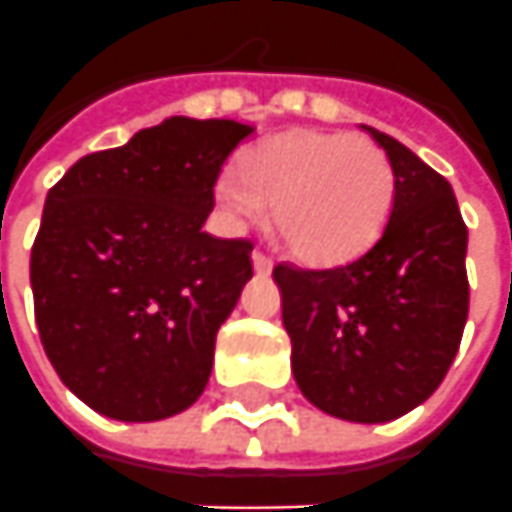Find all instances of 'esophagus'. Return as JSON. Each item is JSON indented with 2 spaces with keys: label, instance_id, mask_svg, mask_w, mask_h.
I'll return each mask as SVG.
<instances>
[{
  "label": "esophagus",
  "instance_id": "esophagus-1",
  "mask_svg": "<svg viewBox=\"0 0 512 512\" xmlns=\"http://www.w3.org/2000/svg\"><path fill=\"white\" fill-rule=\"evenodd\" d=\"M270 267H273V259H270L264 250L259 248L253 250V270H256L259 276H267V273H270Z\"/></svg>",
  "mask_w": 512,
  "mask_h": 512
}]
</instances>
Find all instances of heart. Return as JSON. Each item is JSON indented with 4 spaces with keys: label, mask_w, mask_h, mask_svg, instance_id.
I'll return each instance as SVG.
<instances>
[{
    "label": "heart",
    "mask_w": 512,
    "mask_h": 512,
    "mask_svg": "<svg viewBox=\"0 0 512 512\" xmlns=\"http://www.w3.org/2000/svg\"><path fill=\"white\" fill-rule=\"evenodd\" d=\"M217 203L236 222L270 220L284 245L312 264L357 256L382 234L396 197L390 158L368 139L287 130L242 153L217 181Z\"/></svg>",
    "instance_id": "obj_1"
}]
</instances>
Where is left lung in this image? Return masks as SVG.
I'll return each mask as SVG.
<instances>
[{
	"mask_svg": "<svg viewBox=\"0 0 512 512\" xmlns=\"http://www.w3.org/2000/svg\"><path fill=\"white\" fill-rule=\"evenodd\" d=\"M396 197L382 234L351 262L273 267L292 373L317 410L384 424L449 373L468 317V228L451 183L382 130Z\"/></svg>",
	"mask_w": 512,
	"mask_h": 512,
	"instance_id": "left-lung-1",
	"label": "left lung"
}]
</instances>
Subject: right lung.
I'll return each instance as SVG.
<instances>
[{
	"instance_id": "obj_1",
	"label": "right lung",
	"mask_w": 512,
	"mask_h": 512,
	"mask_svg": "<svg viewBox=\"0 0 512 512\" xmlns=\"http://www.w3.org/2000/svg\"><path fill=\"white\" fill-rule=\"evenodd\" d=\"M253 133L172 116L83 155L49 189L30 253L35 326L91 410L161 421L206 390L217 331L253 276V242L203 222L228 155Z\"/></svg>"
}]
</instances>
